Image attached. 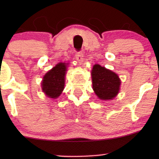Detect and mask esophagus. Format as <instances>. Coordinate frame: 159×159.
Returning <instances> with one entry per match:
<instances>
[{"mask_svg":"<svg viewBox=\"0 0 159 159\" xmlns=\"http://www.w3.org/2000/svg\"><path fill=\"white\" fill-rule=\"evenodd\" d=\"M75 58H76V60H77V61L79 62L80 63H83V62H84V54L81 52L76 53Z\"/></svg>","mask_w":159,"mask_h":159,"instance_id":"34e87169","label":"esophagus"}]
</instances>
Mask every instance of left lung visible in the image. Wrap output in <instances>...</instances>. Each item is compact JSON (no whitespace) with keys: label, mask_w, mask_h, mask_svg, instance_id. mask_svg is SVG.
Wrapping results in <instances>:
<instances>
[{"label":"left lung","mask_w":159,"mask_h":159,"mask_svg":"<svg viewBox=\"0 0 159 159\" xmlns=\"http://www.w3.org/2000/svg\"><path fill=\"white\" fill-rule=\"evenodd\" d=\"M93 90L97 97L102 100H112L120 90L121 80L114 72L95 64L91 70Z\"/></svg>","instance_id":"left-lung-1"}]
</instances>
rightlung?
<instances>
[{
	"mask_svg": "<svg viewBox=\"0 0 159 159\" xmlns=\"http://www.w3.org/2000/svg\"><path fill=\"white\" fill-rule=\"evenodd\" d=\"M68 66L69 63H58L43 76L41 87L47 97L57 98L61 96L64 89Z\"/></svg>",
	"mask_w": 159,
	"mask_h": 159,
	"instance_id": "right-lung-1",
	"label": "right lung"
}]
</instances>
